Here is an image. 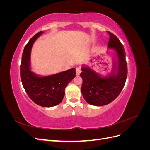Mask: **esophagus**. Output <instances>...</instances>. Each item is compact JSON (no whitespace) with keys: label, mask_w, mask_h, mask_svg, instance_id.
<instances>
[{"label":"esophagus","mask_w":150,"mask_h":150,"mask_svg":"<svg viewBox=\"0 0 150 150\" xmlns=\"http://www.w3.org/2000/svg\"><path fill=\"white\" fill-rule=\"evenodd\" d=\"M76 74L77 75H79L81 72V69H80L79 67H77L76 69Z\"/></svg>","instance_id":"1"}]
</instances>
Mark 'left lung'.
<instances>
[{
    "mask_svg": "<svg viewBox=\"0 0 150 150\" xmlns=\"http://www.w3.org/2000/svg\"><path fill=\"white\" fill-rule=\"evenodd\" d=\"M110 34L108 46L116 50L117 61L113 62V72L107 78H102L89 67H82L80 76L83 79L81 92L88 103L94 106H104L111 103L123 89L128 74L125 51L116 36ZM117 69L116 72L114 71Z\"/></svg>",
    "mask_w": 150,
    "mask_h": 150,
    "instance_id": "obj_1",
    "label": "left lung"
}]
</instances>
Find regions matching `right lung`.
Segmentation results:
<instances>
[{"instance_id":"right-lung-1","label":"right lung","mask_w":150,"mask_h":150,"mask_svg":"<svg viewBox=\"0 0 150 150\" xmlns=\"http://www.w3.org/2000/svg\"><path fill=\"white\" fill-rule=\"evenodd\" d=\"M40 31L34 35L24 47L20 67L22 85L33 102L43 107H52L59 104L64 96L67 84L76 76L75 68L53 75L40 77L30 69V56L33 44L39 35Z\"/></svg>"}]
</instances>
